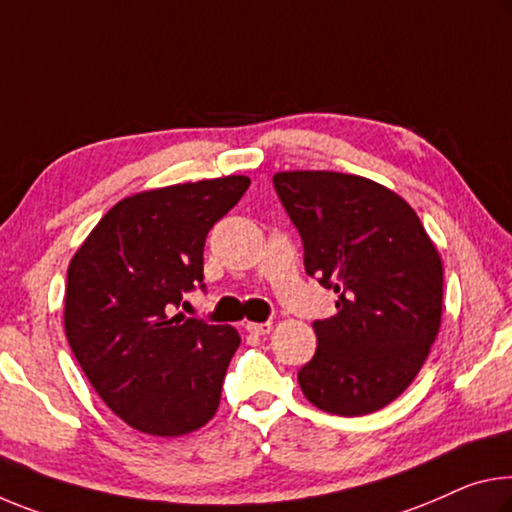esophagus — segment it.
Segmentation results:
<instances>
[{
  "label": "esophagus",
  "mask_w": 512,
  "mask_h": 512,
  "mask_svg": "<svg viewBox=\"0 0 512 512\" xmlns=\"http://www.w3.org/2000/svg\"><path fill=\"white\" fill-rule=\"evenodd\" d=\"M273 328L271 321H264V323H246V330L250 335H269Z\"/></svg>",
  "instance_id": "1"
}]
</instances>
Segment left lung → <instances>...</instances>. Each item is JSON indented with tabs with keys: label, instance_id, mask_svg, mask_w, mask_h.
<instances>
[{
	"label": "left lung",
	"instance_id": "8db88e82",
	"mask_svg": "<svg viewBox=\"0 0 512 512\" xmlns=\"http://www.w3.org/2000/svg\"><path fill=\"white\" fill-rule=\"evenodd\" d=\"M298 227L305 273L337 294L314 321L316 353L300 367L305 399L330 415L385 408L415 380L442 323V259L399 193L332 170L275 173Z\"/></svg>",
	"mask_w": 512,
	"mask_h": 512
}]
</instances>
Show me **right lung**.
Returning a JSON list of instances; mask_svg holds the SVG:
<instances>
[{
    "instance_id": "add662e5",
    "label": "right lung",
    "mask_w": 512,
    "mask_h": 512,
    "mask_svg": "<svg viewBox=\"0 0 512 512\" xmlns=\"http://www.w3.org/2000/svg\"><path fill=\"white\" fill-rule=\"evenodd\" d=\"M246 175L136 193L113 205L68 266L66 337L100 399L136 431L180 437L216 415L241 344L232 326L175 314L202 285L207 232Z\"/></svg>"
}]
</instances>
